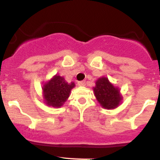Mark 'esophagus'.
I'll return each instance as SVG.
<instances>
[{"mask_svg": "<svg viewBox=\"0 0 160 160\" xmlns=\"http://www.w3.org/2000/svg\"><path fill=\"white\" fill-rule=\"evenodd\" d=\"M78 85L79 87H84L85 85H86V82H85L84 81L78 82Z\"/></svg>", "mask_w": 160, "mask_h": 160, "instance_id": "34e87169", "label": "esophagus"}]
</instances>
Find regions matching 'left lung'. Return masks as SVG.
Wrapping results in <instances>:
<instances>
[{
    "label": "left lung",
    "mask_w": 160,
    "mask_h": 160,
    "mask_svg": "<svg viewBox=\"0 0 160 160\" xmlns=\"http://www.w3.org/2000/svg\"><path fill=\"white\" fill-rule=\"evenodd\" d=\"M93 90L96 99L102 108L113 110L122 103L123 98L120 93V89L114 87L107 77L98 78Z\"/></svg>",
    "instance_id": "left-lung-1"
}]
</instances>
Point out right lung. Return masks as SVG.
Masks as SVG:
<instances>
[{"instance_id":"1","label":"right lung","mask_w":160,"mask_h":160,"mask_svg":"<svg viewBox=\"0 0 160 160\" xmlns=\"http://www.w3.org/2000/svg\"><path fill=\"white\" fill-rule=\"evenodd\" d=\"M75 87L74 82L68 83L62 76L56 74L42 86L44 103L48 107L59 108L70 97L71 90Z\"/></svg>"}]
</instances>
